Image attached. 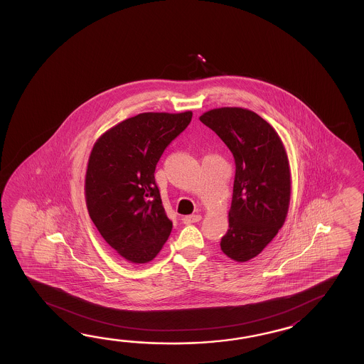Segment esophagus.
Returning <instances> with one entry per match:
<instances>
[{"label": "esophagus", "instance_id": "1", "mask_svg": "<svg viewBox=\"0 0 364 364\" xmlns=\"http://www.w3.org/2000/svg\"><path fill=\"white\" fill-rule=\"evenodd\" d=\"M201 220L200 215H190V216H185L182 218L183 224H193V223H199Z\"/></svg>", "mask_w": 364, "mask_h": 364}]
</instances>
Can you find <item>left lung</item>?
Wrapping results in <instances>:
<instances>
[{
	"label": "left lung",
	"mask_w": 364,
	"mask_h": 364,
	"mask_svg": "<svg viewBox=\"0 0 364 364\" xmlns=\"http://www.w3.org/2000/svg\"><path fill=\"white\" fill-rule=\"evenodd\" d=\"M199 119L234 156L229 229L220 246L228 257L246 263L268 246L287 220L291 196L287 149L277 132L252 110L210 109Z\"/></svg>",
	"instance_id": "obj_1"
}]
</instances>
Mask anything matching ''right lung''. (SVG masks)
<instances>
[{"label":"right lung","mask_w":364,"mask_h":364,"mask_svg":"<svg viewBox=\"0 0 364 364\" xmlns=\"http://www.w3.org/2000/svg\"><path fill=\"white\" fill-rule=\"evenodd\" d=\"M191 118V110L140 113L93 144L85 171L87 209L101 237L129 263L154 260L171 235L154 173L164 149Z\"/></svg>","instance_id":"1"}]
</instances>
